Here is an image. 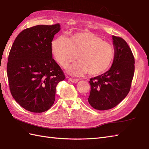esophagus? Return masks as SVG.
Here are the masks:
<instances>
[{"instance_id": "obj_1", "label": "esophagus", "mask_w": 149, "mask_h": 149, "mask_svg": "<svg viewBox=\"0 0 149 149\" xmlns=\"http://www.w3.org/2000/svg\"><path fill=\"white\" fill-rule=\"evenodd\" d=\"M69 80L70 81H71L72 83H77L78 81V79H75V78H69Z\"/></svg>"}]
</instances>
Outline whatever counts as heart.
Instances as JSON below:
<instances>
[{"label": "heart", "mask_w": 149, "mask_h": 149, "mask_svg": "<svg viewBox=\"0 0 149 149\" xmlns=\"http://www.w3.org/2000/svg\"><path fill=\"white\" fill-rule=\"evenodd\" d=\"M51 51L63 68L74 61L77 55L79 62L69 69L74 75L87 72L91 76L103 74L110 68L115 56L113 46L90 32L76 33L69 39L59 36L52 41Z\"/></svg>", "instance_id": "obj_1"}]
</instances>
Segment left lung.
<instances>
[{
  "label": "left lung",
  "mask_w": 149,
  "mask_h": 149,
  "mask_svg": "<svg viewBox=\"0 0 149 149\" xmlns=\"http://www.w3.org/2000/svg\"><path fill=\"white\" fill-rule=\"evenodd\" d=\"M115 56L110 69L91 78L88 102L96 110H106L116 107L129 93L135 71V59L123 39L112 36Z\"/></svg>",
  "instance_id": "1"
}]
</instances>
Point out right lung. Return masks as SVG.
<instances>
[{"mask_svg":"<svg viewBox=\"0 0 149 149\" xmlns=\"http://www.w3.org/2000/svg\"><path fill=\"white\" fill-rule=\"evenodd\" d=\"M60 29L59 24L27 28L12 46L7 66L10 91L16 102L29 111L49 110L56 86L65 79L51 51V42Z\"/></svg>","mask_w":149,"mask_h":149,"instance_id":"add662e5","label":"right lung"}]
</instances>
